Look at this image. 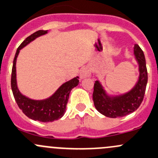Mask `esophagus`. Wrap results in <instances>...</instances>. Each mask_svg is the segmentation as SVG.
Masks as SVG:
<instances>
[{"instance_id": "obj_1", "label": "esophagus", "mask_w": 158, "mask_h": 158, "mask_svg": "<svg viewBox=\"0 0 158 158\" xmlns=\"http://www.w3.org/2000/svg\"><path fill=\"white\" fill-rule=\"evenodd\" d=\"M91 75V69L89 67H83L80 71V78L85 79Z\"/></svg>"}]
</instances>
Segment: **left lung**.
<instances>
[{
	"instance_id": "left-lung-1",
	"label": "left lung",
	"mask_w": 158,
	"mask_h": 158,
	"mask_svg": "<svg viewBox=\"0 0 158 158\" xmlns=\"http://www.w3.org/2000/svg\"><path fill=\"white\" fill-rule=\"evenodd\" d=\"M134 56L139 64V78L135 85L127 92L110 94L99 80L94 85L93 101L99 113L110 118H117L129 115L136 110L144 98L148 82V72L145 57L138 44L134 45Z\"/></svg>"
}]
</instances>
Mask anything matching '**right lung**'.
I'll list each match as a JSON object with an SVG mask.
<instances>
[{
	"label": "right lung",
	"mask_w": 158,
	"mask_h": 158,
	"mask_svg": "<svg viewBox=\"0 0 158 158\" xmlns=\"http://www.w3.org/2000/svg\"><path fill=\"white\" fill-rule=\"evenodd\" d=\"M48 31L39 30L31 34L23 41L16 50L13 63L11 75V88L15 101L23 114L33 120L40 122H53L60 119L66 112V104L69 99V93L74 87L79 83V76L73 78L61 85L55 92L49 98L42 100H35L23 94L18 89L16 81V59L20 50L37 38L47 34Z\"/></svg>",
	"instance_id": "obj_1"
}]
</instances>
